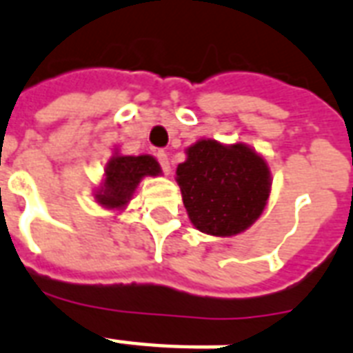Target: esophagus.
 <instances>
[{
	"label": "esophagus",
	"mask_w": 353,
	"mask_h": 353,
	"mask_svg": "<svg viewBox=\"0 0 353 353\" xmlns=\"http://www.w3.org/2000/svg\"><path fill=\"white\" fill-rule=\"evenodd\" d=\"M157 161H159L161 168H163V172L165 174H170V161H168V155H166V152H163V150H159L157 152Z\"/></svg>",
	"instance_id": "esophagus-1"
}]
</instances>
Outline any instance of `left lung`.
<instances>
[{"label": "left lung", "mask_w": 353, "mask_h": 353, "mask_svg": "<svg viewBox=\"0 0 353 353\" xmlns=\"http://www.w3.org/2000/svg\"><path fill=\"white\" fill-rule=\"evenodd\" d=\"M177 185L198 231L234 236L262 214L271 190L268 163L247 144L231 146L201 139L177 166Z\"/></svg>", "instance_id": "obj_1"}]
</instances>
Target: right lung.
I'll use <instances>...</instances> for the list:
<instances>
[{
	"instance_id": "obj_1",
	"label": "right lung",
	"mask_w": 353,
	"mask_h": 353,
	"mask_svg": "<svg viewBox=\"0 0 353 353\" xmlns=\"http://www.w3.org/2000/svg\"><path fill=\"white\" fill-rule=\"evenodd\" d=\"M161 166L152 155H113L104 168V183L97 190V203L106 209H122L132 199L141 179L159 176Z\"/></svg>"
}]
</instances>
